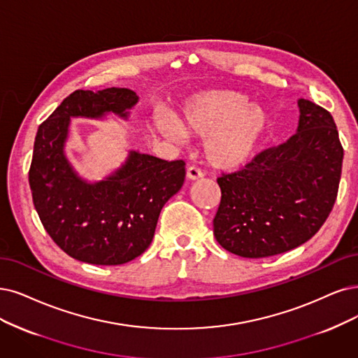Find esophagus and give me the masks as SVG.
I'll list each match as a JSON object with an SVG mask.
<instances>
[{"label": "esophagus", "mask_w": 358, "mask_h": 358, "mask_svg": "<svg viewBox=\"0 0 358 358\" xmlns=\"http://www.w3.org/2000/svg\"><path fill=\"white\" fill-rule=\"evenodd\" d=\"M203 177V171L201 168H197L194 165L187 168V178L189 180H199Z\"/></svg>", "instance_id": "obj_1"}]
</instances>
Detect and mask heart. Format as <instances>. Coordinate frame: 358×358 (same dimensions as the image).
I'll return each instance as SVG.
<instances>
[{"label":"heart","mask_w":358,"mask_h":358,"mask_svg":"<svg viewBox=\"0 0 358 358\" xmlns=\"http://www.w3.org/2000/svg\"><path fill=\"white\" fill-rule=\"evenodd\" d=\"M166 136L206 138L208 161L220 168H234L248 162L270 128V116L259 104H250L236 91H210L194 97L176 119L157 117Z\"/></svg>","instance_id":"heart-1"}]
</instances>
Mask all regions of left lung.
<instances>
[{"label": "left lung", "instance_id": "obj_1", "mask_svg": "<svg viewBox=\"0 0 358 358\" xmlns=\"http://www.w3.org/2000/svg\"><path fill=\"white\" fill-rule=\"evenodd\" d=\"M298 106L292 137L217 178L214 236L234 255L266 258L298 248L320 230L335 205L343 149L334 116L306 99Z\"/></svg>", "mask_w": 358, "mask_h": 358}]
</instances>
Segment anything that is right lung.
I'll return each mask as SVG.
<instances>
[{
	"mask_svg": "<svg viewBox=\"0 0 358 358\" xmlns=\"http://www.w3.org/2000/svg\"><path fill=\"white\" fill-rule=\"evenodd\" d=\"M138 101L128 88L78 90L39 125L29 168L36 213L55 243L69 257L96 266H121L152 243L164 205L182 186L186 162L131 152L125 165L103 181L79 178L63 145L72 116L127 117Z\"/></svg>",
	"mask_w": 358,
	"mask_h": 358,
	"instance_id": "add662e5",
	"label": "right lung"
}]
</instances>
